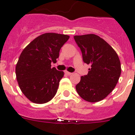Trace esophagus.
Masks as SVG:
<instances>
[{
    "instance_id": "obj_1",
    "label": "esophagus",
    "mask_w": 135,
    "mask_h": 135,
    "mask_svg": "<svg viewBox=\"0 0 135 135\" xmlns=\"http://www.w3.org/2000/svg\"><path fill=\"white\" fill-rule=\"evenodd\" d=\"M65 74L68 75V76H70V75L72 74V73H71V72H69V71H65Z\"/></svg>"
}]
</instances>
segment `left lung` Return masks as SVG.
Masks as SVG:
<instances>
[{"mask_svg": "<svg viewBox=\"0 0 135 135\" xmlns=\"http://www.w3.org/2000/svg\"><path fill=\"white\" fill-rule=\"evenodd\" d=\"M80 48L84 63L90 64L88 74L81 76L76 86L80 97L89 102H98L116 86L121 74V64L116 52L103 38L93 34L74 36Z\"/></svg>", "mask_w": 135, "mask_h": 135, "instance_id": "obj_1", "label": "left lung"}]
</instances>
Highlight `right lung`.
<instances>
[{"mask_svg": "<svg viewBox=\"0 0 135 135\" xmlns=\"http://www.w3.org/2000/svg\"><path fill=\"white\" fill-rule=\"evenodd\" d=\"M70 36L56 33H45L36 38L21 52L16 64L15 74L23 95L34 103L42 104L56 95L63 71L51 68L59 51Z\"/></svg>", "mask_w": 135, "mask_h": 135, "instance_id": "right-lung-1", "label": "right lung"}]
</instances>
